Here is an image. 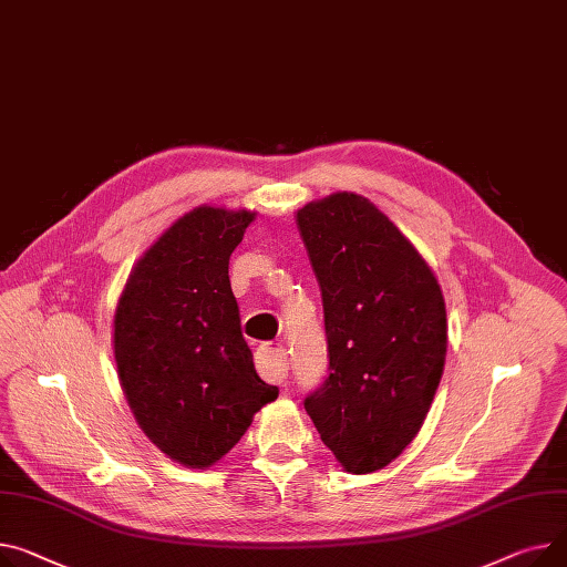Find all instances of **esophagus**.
Returning a JSON list of instances; mask_svg holds the SVG:
<instances>
[{"instance_id": "esophagus-1", "label": "esophagus", "mask_w": 567, "mask_h": 567, "mask_svg": "<svg viewBox=\"0 0 567 567\" xmlns=\"http://www.w3.org/2000/svg\"><path fill=\"white\" fill-rule=\"evenodd\" d=\"M257 362L261 373L274 383H285L289 371L287 349L282 344H261L257 351Z\"/></svg>"}]
</instances>
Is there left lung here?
<instances>
[{
  "label": "left lung",
  "instance_id": "1",
  "mask_svg": "<svg viewBox=\"0 0 567 567\" xmlns=\"http://www.w3.org/2000/svg\"><path fill=\"white\" fill-rule=\"evenodd\" d=\"M323 298L328 373L303 401L347 472L390 465L420 433L442 379L446 312L424 257L355 194L298 209Z\"/></svg>",
  "mask_w": 567,
  "mask_h": 567
}]
</instances>
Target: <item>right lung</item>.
I'll use <instances>...</instances> for the list:
<instances>
[{
	"mask_svg": "<svg viewBox=\"0 0 567 567\" xmlns=\"http://www.w3.org/2000/svg\"><path fill=\"white\" fill-rule=\"evenodd\" d=\"M252 212L198 207L134 267L113 319L121 385L138 426L166 456L209 467L278 399L241 334L233 250Z\"/></svg>",
	"mask_w": 567,
	"mask_h": 567,
	"instance_id": "obj_1",
	"label": "right lung"
}]
</instances>
